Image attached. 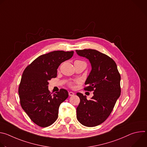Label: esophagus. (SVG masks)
Instances as JSON below:
<instances>
[{
    "mask_svg": "<svg viewBox=\"0 0 147 147\" xmlns=\"http://www.w3.org/2000/svg\"><path fill=\"white\" fill-rule=\"evenodd\" d=\"M69 96H73L74 95V93L73 92H69Z\"/></svg>",
    "mask_w": 147,
    "mask_h": 147,
    "instance_id": "1",
    "label": "esophagus"
}]
</instances>
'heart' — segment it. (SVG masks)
<instances>
[{
    "label": "heart",
    "instance_id": "heart-1",
    "mask_svg": "<svg viewBox=\"0 0 147 147\" xmlns=\"http://www.w3.org/2000/svg\"><path fill=\"white\" fill-rule=\"evenodd\" d=\"M77 61H81V60H76L75 62H77ZM70 85H71V84H70Z\"/></svg>",
    "mask_w": 147,
    "mask_h": 147
}]
</instances>
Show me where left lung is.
Listing matches in <instances>:
<instances>
[{
    "label": "left lung",
    "mask_w": 147,
    "mask_h": 147,
    "mask_svg": "<svg viewBox=\"0 0 147 147\" xmlns=\"http://www.w3.org/2000/svg\"><path fill=\"white\" fill-rule=\"evenodd\" d=\"M76 51L90 62L92 69L85 82L84 90L94 91L90 100L77 93L80 99L77 118L85 126H96L109 117L120 95V75L115 61L107 55L90 49Z\"/></svg>",
    "instance_id": "left-lung-1"
}]
</instances>
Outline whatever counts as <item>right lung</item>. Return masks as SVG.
<instances>
[{"label": "right lung", "mask_w": 147, "mask_h": 147, "mask_svg": "<svg viewBox=\"0 0 147 147\" xmlns=\"http://www.w3.org/2000/svg\"><path fill=\"white\" fill-rule=\"evenodd\" d=\"M73 53V51H56L40 55L23 73L18 88L21 106L40 127L49 126L57 120L60 105L69 96L65 89L52 95L48 90V81L57 76L60 65L70 59Z\"/></svg>", "instance_id": "add662e5"}]
</instances>
